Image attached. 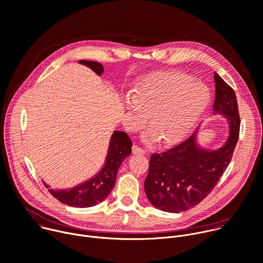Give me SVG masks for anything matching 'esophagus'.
I'll return each instance as SVG.
<instances>
[{
    "label": "esophagus",
    "mask_w": 263,
    "mask_h": 263,
    "mask_svg": "<svg viewBox=\"0 0 263 263\" xmlns=\"http://www.w3.org/2000/svg\"><path fill=\"white\" fill-rule=\"evenodd\" d=\"M132 152H133V154H135V155H144V154H145V151L142 149L141 147H139V146L136 145V144H134V145L132 146Z\"/></svg>",
    "instance_id": "esophagus-1"
}]
</instances>
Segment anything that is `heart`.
Wrapping results in <instances>:
<instances>
[{"instance_id":"b5f03b06","label":"heart","mask_w":263,"mask_h":263,"mask_svg":"<svg viewBox=\"0 0 263 263\" xmlns=\"http://www.w3.org/2000/svg\"><path fill=\"white\" fill-rule=\"evenodd\" d=\"M211 101L209 87L182 72L158 73L139 81L123 107L139 124L147 114L151 126L143 138L159 137L164 144L182 139L204 114Z\"/></svg>"}]
</instances>
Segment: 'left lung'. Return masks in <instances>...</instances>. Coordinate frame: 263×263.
Wrapping results in <instances>:
<instances>
[{"instance_id":"left-lung-1","label":"left lung","mask_w":263,"mask_h":263,"mask_svg":"<svg viewBox=\"0 0 263 263\" xmlns=\"http://www.w3.org/2000/svg\"><path fill=\"white\" fill-rule=\"evenodd\" d=\"M214 78L213 116L225 117L229 135L218 149L204 148L197 141V127L181 143L151 156L144 191L149 202L163 212L182 213L197 205L213 191L231 161L240 125L236 96L217 73Z\"/></svg>"}]
</instances>
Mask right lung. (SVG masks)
<instances>
[{"mask_svg": "<svg viewBox=\"0 0 263 263\" xmlns=\"http://www.w3.org/2000/svg\"><path fill=\"white\" fill-rule=\"evenodd\" d=\"M78 63L89 67L98 75H101L104 71L103 65L97 62L80 60ZM131 147L132 141L129 136L125 132L115 131L109 141L105 163L93 178L70 189L53 190L44 182L43 184L48 188L49 193L64 204L73 208L94 206L102 202L111 192L119 168L123 161L130 156Z\"/></svg>", "mask_w": 263, "mask_h": 263, "instance_id": "obj_1", "label": "right lung"}]
</instances>
